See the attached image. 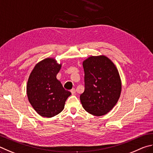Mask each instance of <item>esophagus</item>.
Listing matches in <instances>:
<instances>
[{"label": "esophagus", "instance_id": "esophagus-1", "mask_svg": "<svg viewBox=\"0 0 153 153\" xmlns=\"http://www.w3.org/2000/svg\"><path fill=\"white\" fill-rule=\"evenodd\" d=\"M71 93H72V95H74L75 93H76V89H74V88H73V89H71Z\"/></svg>", "mask_w": 153, "mask_h": 153}]
</instances>
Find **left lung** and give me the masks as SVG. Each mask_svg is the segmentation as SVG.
Returning a JSON list of instances; mask_svg holds the SVG:
<instances>
[{
	"label": "left lung",
	"mask_w": 153,
	"mask_h": 153,
	"mask_svg": "<svg viewBox=\"0 0 153 153\" xmlns=\"http://www.w3.org/2000/svg\"><path fill=\"white\" fill-rule=\"evenodd\" d=\"M85 91L80 96L82 108L96 116L105 115L118 101L122 91L119 72L105 56H90L82 62Z\"/></svg>",
	"instance_id": "left-lung-1"
}]
</instances>
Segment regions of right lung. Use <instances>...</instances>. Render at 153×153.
Returning <instances> with one entry per match:
<instances>
[{
    "label": "right lung",
    "instance_id": "right-lung-1",
    "mask_svg": "<svg viewBox=\"0 0 153 153\" xmlns=\"http://www.w3.org/2000/svg\"><path fill=\"white\" fill-rule=\"evenodd\" d=\"M62 67L54 58L39 62L29 75L27 95L31 106L42 117H52L63 110L71 93L65 90L56 75Z\"/></svg>",
    "mask_w": 153,
    "mask_h": 153
}]
</instances>
